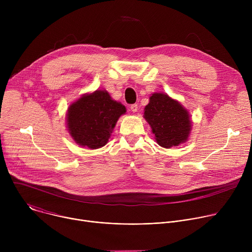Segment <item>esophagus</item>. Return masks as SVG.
Listing matches in <instances>:
<instances>
[{"label": "esophagus", "instance_id": "1", "mask_svg": "<svg viewBox=\"0 0 252 252\" xmlns=\"http://www.w3.org/2000/svg\"><path fill=\"white\" fill-rule=\"evenodd\" d=\"M137 110H138V106H137V104H131L130 105V111L132 112V113H136L137 112Z\"/></svg>", "mask_w": 252, "mask_h": 252}]
</instances>
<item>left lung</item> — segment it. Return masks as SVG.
Returning a JSON list of instances; mask_svg holds the SVG:
<instances>
[{
	"label": "left lung",
	"mask_w": 252,
	"mask_h": 252,
	"mask_svg": "<svg viewBox=\"0 0 252 252\" xmlns=\"http://www.w3.org/2000/svg\"><path fill=\"white\" fill-rule=\"evenodd\" d=\"M143 118L150 124L158 145L165 149L188 140L191 129L189 112L166 94L155 93L145 107Z\"/></svg>",
	"instance_id": "1"
}]
</instances>
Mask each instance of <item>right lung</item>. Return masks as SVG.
<instances>
[{"instance_id": "1", "label": "right lung", "mask_w": 252, "mask_h": 252, "mask_svg": "<svg viewBox=\"0 0 252 252\" xmlns=\"http://www.w3.org/2000/svg\"><path fill=\"white\" fill-rule=\"evenodd\" d=\"M126 106L106 91L83 94L71 103L66 114L67 130L81 147L96 150L105 146Z\"/></svg>"}]
</instances>
